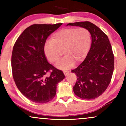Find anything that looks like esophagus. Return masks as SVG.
Masks as SVG:
<instances>
[{
  "label": "esophagus",
  "instance_id": "obj_1",
  "mask_svg": "<svg viewBox=\"0 0 126 126\" xmlns=\"http://www.w3.org/2000/svg\"><path fill=\"white\" fill-rule=\"evenodd\" d=\"M63 73H64L65 76H67V75L69 73V71H68V70H64V71H63Z\"/></svg>",
  "mask_w": 126,
  "mask_h": 126
}]
</instances>
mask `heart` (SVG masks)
<instances>
[{
  "mask_svg": "<svg viewBox=\"0 0 126 126\" xmlns=\"http://www.w3.org/2000/svg\"><path fill=\"white\" fill-rule=\"evenodd\" d=\"M92 37L89 30L85 28H66L56 32L45 45L44 51L51 63H57L64 56L57 66L67 69L75 64L83 61L90 49Z\"/></svg>",
  "mask_w": 126,
  "mask_h": 126,
  "instance_id": "1",
  "label": "heart"
}]
</instances>
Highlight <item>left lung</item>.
Returning a JSON list of instances; mask_svg holds the SVG:
<instances>
[{
	"mask_svg": "<svg viewBox=\"0 0 126 126\" xmlns=\"http://www.w3.org/2000/svg\"><path fill=\"white\" fill-rule=\"evenodd\" d=\"M67 25L86 28L91 32L90 50L84 61L72 72L78 78L73 86L75 94L82 99H95L106 90L113 73L114 57L109 39L100 28L89 21Z\"/></svg>",
	"mask_w": 126,
	"mask_h": 126,
	"instance_id": "obj_1",
	"label": "left lung"
}]
</instances>
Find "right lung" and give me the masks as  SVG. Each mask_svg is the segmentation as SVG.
I'll return each instance as SVG.
<instances>
[{
  "label": "right lung",
  "mask_w": 126,
  "mask_h": 126,
  "mask_svg": "<svg viewBox=\"0 0 126 126\" xmlns=\"http://www.w3.org/2000/svg\"><path fill=\"white\" fill-rule=\"evenodd\" d=\"M62 23L34 24L26 28L13 48L11 64L17 88L26 98L36 103H46L54 98L57 85L65 76L47 62L44 48L46 40ZM50 70V75H46Z\"/></svg>",
  "instance_id": "add662e5"
}]
</instances>
